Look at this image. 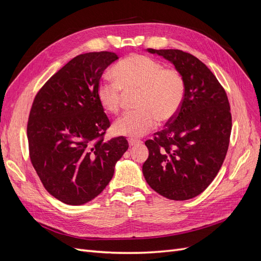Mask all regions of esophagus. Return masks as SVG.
<instances>
[{
  "mask_svg": "<svg viewBox=\"0 0 261 261\" xmlns=\"http://www.w3.org/2000/svg\"><path fill=\"white\" fill-rule=\"evenodd\" d=\"M128 144H129V147H134L136 145H140L141 141L136 138H128Z\"/></svg>",
  "mask_w": 261,
  "mask_h": 261,
  "instance_id": "34e87169",
  "label": "esophagus"
}]
</instances>
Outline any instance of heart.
<instances>
[{"label": "heart", "mask_w": 261, "mask_h": 261, "mask_svg": "<svg viewBox=\"0 0 261 261\" xmlns=\"http://www.w3.org/2000/svg\"><path fill=\"white\" fill-rule=\"evenodd\" d=\"M114 80L102 81L97 97L110 113L121 109L123 94L138 91L136 112H128L113 124L116 135L141 137L152 130L158 121L169 122L176 115L185 96L184 77L176 68L146 55H132L112 68Z\"/></svg>", "instance_id": "1"}]
</instances>
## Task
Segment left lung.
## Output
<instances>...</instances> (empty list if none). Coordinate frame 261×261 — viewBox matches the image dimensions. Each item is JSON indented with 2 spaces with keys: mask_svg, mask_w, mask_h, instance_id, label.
Instances as JSON below:
<instances>
[{
  "mask_svg": "<svg viewBox=\"0 0 261 261\" xmlns=\"http://www.w3.org/2000/svg\"><path fill=\"white\" fill-rule=\"evenodd\" d=\"M170 61L185 81L176 115L146 140L143 173L154 192L172 200L201 194L217 176L227 152L232 115L226 92L211 70L191 53L147 49Z\"/></svg>",
  "mask_w": 261,
  "mask_h": 261,
  "instance_id": "1",
  "label": "left lung"
}]
</instances>
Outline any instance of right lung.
Wrapping results in <instances>:
<instances>
[{"label":"right lung","instance_id":"obj_1","mask_svg":"<svg viewBox=\"0 0 261 261\" xmlns=\"http://www.w3.org/2000/svg\"><path fill=\"white\" fill-rule=\"evenodd\" d=\"M114 52L77 55L36 94L27 137L29 156L42 185L54 198L84 204L112 179L115 163L128 143L120 136L105 140L110 121L97 97Z\"/></svg>","mask_w":261,"mask_h":261}]
</instances>
